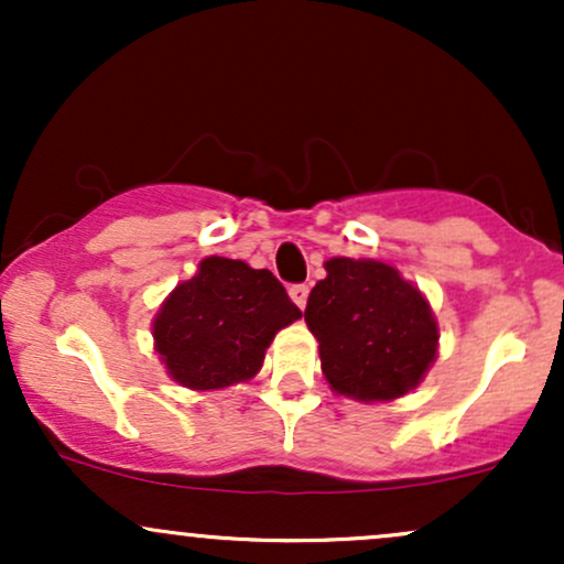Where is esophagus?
Segmentation results:
<instances>
[{
    "instance_id": "esophagus-1",
    "label": "esophagus",
    "mask_w": 564,
    "mask_h": 564,
    "mask_svg": "<svg viewBox=\"0 0 564 564\" xmlns=\"http://www.w3.org/2000/svg\"><path fill=\"white\" fill-rule=\"evenodd\" d=\"M289 294H291V300H294L296 307H304V304H307V296H310V286L307 283H294V286L289 289Z\"/></svg>"
}]
</instances>
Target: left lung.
<instances>
[{"instance_id": "obj_1", "label": "left lung", "mask_w": 564, "mask_h": 564, "mask_svg": "<svg viewBox=\"0 0 564 564\" xmlns=\"http://www.w3.org/2000/svg\"><path fill=\"white\" fill-rule=\"evenodd\" d=\"M310 291L307 321L336 392L392 400L422 381L437 352V323L422 291L390 264L336 257Z\"/></svg>"}]
</instances>
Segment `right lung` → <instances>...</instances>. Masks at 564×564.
Returning <instances> with one entry per match:
<instances>
[{
  "mask_svg": "<svg viewBox=\"0 0 564 564\" xmlns=\"http://www.w3.org/2000/svg\"><path fill=\"white\" fill-rule=\"evenodd\" d=\"M300 315L270 270L206 257L159 310L153 336L174 381L219 390L254 377L278 328Z\"/></svg>",
  "mask_w": 564,
  "mask_h": 564,
  "instance_id": "1",
  "label": "right lung"
}]
</instances>
